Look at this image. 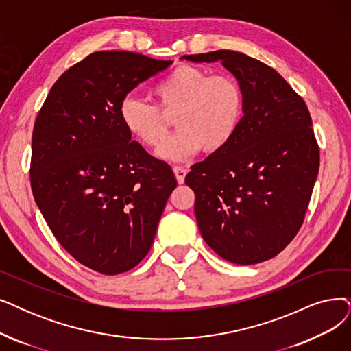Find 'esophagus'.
Here are the masks:
<instances>
[{
    "instance_id": "esophagus-1",
    "label": "esophagus",
    "mask_w": 351,
    "mask_h": 351,
    "mask_svg": "<svg viewBox=\"0 0 351 351\" xmlns=\"http://www.w3.org/2000/svg\"><path fill=\"white\" fill-rule=\"evenodd\" d=\"M173 171H174L176 178H177V183H178V184H183V183H184V178H186V176H187V168L176 165V167L173 168Z\"/></svg>"
}]
</instances>
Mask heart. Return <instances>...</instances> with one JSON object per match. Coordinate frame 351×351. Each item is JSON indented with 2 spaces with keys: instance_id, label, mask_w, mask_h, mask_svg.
Wrapping results in <instances>:
<instances>
[{
  "instance_id": "heart-1",
  "label": "heart",
  "mask_w": 351,
  "mask_h": 351,
  "mask_svg": "<svg viewBox=\"0 0 351 351\" xmlns=\"http://www.w3.org/2000/svg\"><path fill=\"white\" fill-rule=\"evenodd\" d=\"M152 95L158 106L128 96L121 102L119 115L134 138L156 148L169 128L163 114L176 113L179 130L157 152L167 161H187L204 148L207 152L221 151L233 141L243 121V90L229 75H212L197 66H178L154 86Z\"/></svg>"
}]
</instances>
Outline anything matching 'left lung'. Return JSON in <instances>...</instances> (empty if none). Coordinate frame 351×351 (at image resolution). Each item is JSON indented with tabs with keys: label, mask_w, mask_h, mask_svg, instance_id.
Listing matches in <instances>:
<instances>
[{
	"label": "left lung",
	"mask_w": 351,
	"mask_h": 351,
	"mask_svg": "<svg viewBox=\"0 0 351 351\" xmlns=\"http://www.w3.org/2000/svg\"><path fill=\"white\" fill-rule=\"evenodd\" d=\"M221 62L245 96L233 141L194 164L186 184L206 243L237 265L268 261L295 237L319 167V148L302 97L276 70L254 58L217 50L183 56Z\"/></svg>",
	"instance_id": "1"
}]
</instances>
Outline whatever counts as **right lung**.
<instances>
[{
	"instance_id": "right-lung-1",
	"label": "right lung",
	"mask_w": 351,
	"mask_h": 351,
	"mask_svg": "<svg viewBox=\"0 0 351 351\" xmlns=\"http://www.w3.org/2000/svg\"><path fill=\"white\" fill-rule=\"evenodd\" d=\"M173 62L95 51L58 79L36 118L30 183L56 239L104 274L132 269L149 252L177 181L132 141L121 102Z\"/></svg>"
}]
</instances>
